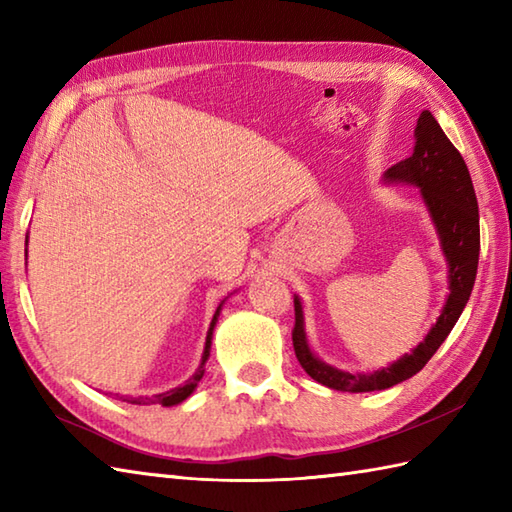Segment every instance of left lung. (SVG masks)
Segmentation results:
<instances>
[{"mask_svg":"<svg viewBox=\"0 0 512 512\" xmlns=\"http://www.w3.org/2000/svg\"><path fill=\"white\" fill-rule=\"evenodd\" d=\"M413 136H416L413 154L389 167L385 180L407 182L420 189L449 264V297L424 341L413 347L411 354L400 356L396 363L376 369L372 374L341 372L314 356L303 328L301 299L295 297V330H292L295 354L310 378L336 391H352V394L378 391L418 374L458 323L475 284L477 259H480V213H477L471 173L460 151L453 147L429 110L420 114Z\"/></svg>","mask_w":512,"mask_h":512,"instance_id":"obj_1","label":"left lung"}]
</instances>
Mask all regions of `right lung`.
Returning a JSON list of instances; mask_svg holds the SVG:
<instances>
[{"mask_svg":"<svg viewBox=\"0 0 512 512\" xmlns=\"http://www.w3.org/2000/svg\"><path fill=\"white\" fill-rule=\"evenodd\" d=\"M26 246H28V237H26ZM26 255H28V250H26ZM220 310H222V303H220V306H217V310L213 314V321H211V328H209V332H206V345H204L202 363H200L198 369H195V374L187 380V383L176 387V389H169V391H165V394H156L154 398H129V400L125 398V400L132 402V405H162V407H173V405H180L182 400H187L195 391V387H198L202 376H204V363L209 361L213 328H215V323H217V317H220Z\"/></svg>","mask_w":512,"mask_h":512,"instance_id":"obj_1","label":"right lung"}]
</instances>
